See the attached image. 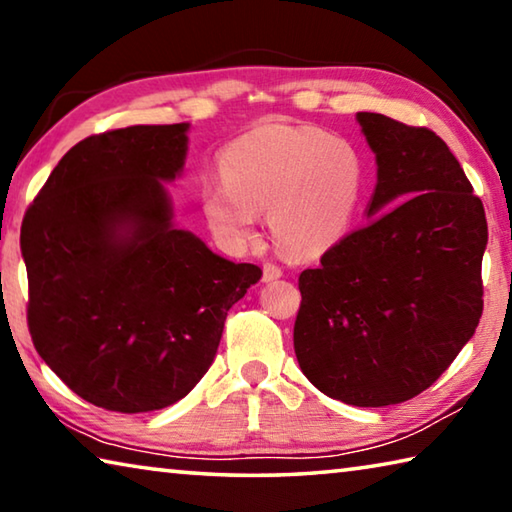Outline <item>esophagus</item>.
<instances>
[{
  "mask_svg": "<svg viewBox=\"0 0 512 512\" xmlns=\"http://www.w3.org/2000/svg\"><path fill=\"white\" fill-rule=\"evenodd\" d=\"M282 277V268L273 264V262H266L264 264V282H273V280H280Z\"/></svg>",
  "mask_w": 512,
  "mask_h": 512,
  "instance_id": "1",
  "label": "esophagus"
}]
</instances>
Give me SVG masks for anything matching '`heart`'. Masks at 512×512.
Masks as SVG:
<instances>
[{
  "label": "heart",
  "instance_id": "obj_1",
  "mask_svg": "<svg viewBox=\"0 0 512 512\" xmlns=\"http://www.w3.org/2000/svg\"><path fill=\"white\" fill-rule=\"evenodd\" d=\"M221 178L201 189L210 230L228 246L255 235L268 210L275 244L291 257H318L348 232L361 194V164L348 142L314 126L268 124L232 142Z\"/></svg>",
  "mask_w": 512,
  "mask_h": 512
}]
</instances>
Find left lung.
Wrapping results in <instances>:
<instances>
[{"mask_svg": "<svg viewBox=\"0 0 512 512\" xmlns=\"http://www.w3.org/2000/svg\"><path fill=\"white\" fill-rule=\"evenodd\" d=\"M377 160L368 223L300 273L293 348L320 393L352 406L411 400L472 339L483 311V203L440 137L357 112Z\"/></svg>", "mask_w": 512, "mask_h": 512, "instance_id": "1", "label": "left lung"}]
</instances>
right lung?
<instances>
[{
  "instance_id": "obj_1",
  "label": "right lung",
  "mask_w": 512,
  "mask_h": 512,
  "mask_svg": "<svg viewBox=\"0 0 512 512\" xmlns=\"http://www.w3.org/2000/svg\"><path fill=\"white\" fill-rule=\"evenodd\" d=\"M187 131L85 137L24 214L33 345L101 409L146 413L183 400L212 366L230 307L262 277L173 225L164 183L183 173Z\"/></svg>"
}]
</instances>
